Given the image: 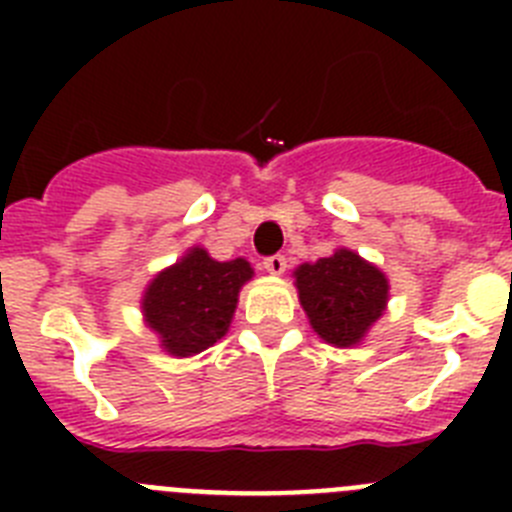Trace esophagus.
Instances as JSON below:
<instances>
[{
  "label": "esophagus",
  "mask_w": 512,
  "mask_h": 512,
  "mask_svg": "<svg viewBox=\"0 0 512 512\" xmlns=\"http://www.w3.org/2000/svg\"><path fill=\"white\" fill-rule=\"evenodd\" d=\"M264 269L269 271V274H284V269H287V259H284L282 253L266 256V259H264Z\"/></svg>",
  "instance_id": "obj_1"
}]
</instances>
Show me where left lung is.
I'll use <instances>...</instances> for the list:
<instances>
[{
	"label": "left lung",
	"instance_id": "obj_1",
	"mask_svg": "<svg viewBox=\"0 0 512 512\" xmlns=\"http://www.w3.org/2000/svg\"><path fill=\"white\" fill-rule=\"evenodd\" d=\"M295 279L310 325L338 348L359 343L387 305L390 284L382 271L348 248H338L315 264H302Z\"/></svg>",
	"mask_w": 512,
	"mask_h": 512
}]
</instances>
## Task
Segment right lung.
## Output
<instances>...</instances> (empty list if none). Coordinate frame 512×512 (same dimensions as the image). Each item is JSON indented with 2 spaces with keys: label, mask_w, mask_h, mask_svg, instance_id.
Masks as SVG:
<instances>
[{
  "label": "right lung",
  "mask_w": 512,
  "mask_h": 512,
  "mask_svg": "<svg viewBox=\"0 0 512 512\" xmlns=\"http://www.w3.org/2000/svg\"><path fill=\"white\" fill-rule=\"evenodd\" d=\"M248 261H215L192 248L182 261L161 271L143 297L148 328L174 356H192L228 333L238 292L251 279Z\"/></svg>",
  "instance_id": "right-lung-1"
}]
</instances>
